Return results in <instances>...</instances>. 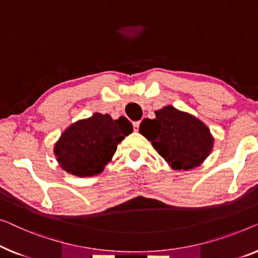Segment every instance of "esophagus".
<instances>
[{"label":"esophagus","mask_w":258,"mask_h":258,"mask_svg":"<svg viewBox=\"0 0 258 258\" xmlns=\"http://www.w3.org/2000/svg\"><path fill=\"white\" fill-rule=\"evenodd\" d=\"M139 126H140V121H134L133 122L134 132H138V131H139Z\"/></svg>","instance_id":"esophagus-1"}]
</instances>
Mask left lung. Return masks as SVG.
Here are the masks:
<instances>
[{
  "label": "left lung",
  "instance_id": "obj_1",
  "mask_svg": "<svg viewBox=\"0 0 258 258\" xmlns=\"http://www.w3.org/2000/svg\"><path fill=\"white\" fill-rule=\"evenodd\" d=\"M139 132L177 170L200 166L214 146V138L205 122L172 105L155 111L154 119H144Z\"/></svg>",
  "mask_w": 258,
  "mask_h": 258
}]
</instances>
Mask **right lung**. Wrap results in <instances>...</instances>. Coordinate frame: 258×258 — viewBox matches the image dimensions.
I'll use <instances>...</instances> for the list:
<instances>
[{
  "label": "right lung",
  "instance_id": "1",
  "mask_svg": "<svg viewBox=\"0 0 258 258\" xmlns=\"http://www.w3.org/2000/svg\"><path fill=\"white\" fill-rule=\"evenodd\" d=\"M125 117L113 120L110 114L93 113L71 124L53 147L58 165L72 175L85 177L101 173L111 161L119 143L132 133Z\"/></svg>",
  "mask_w": 258,
  "mask_h": 258
}]
</instances>
